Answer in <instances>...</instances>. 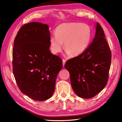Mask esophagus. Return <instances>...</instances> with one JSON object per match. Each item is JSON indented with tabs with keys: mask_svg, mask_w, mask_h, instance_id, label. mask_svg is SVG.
Masks as SVG:
<instances>
[{
	"mask_svg": "<svg viewBox=\"0 0 122 122\" xmlns=\"http://www.w3.org/2000/svg\"><path fill=\"white\" fill-rule=\"evenodd\" d=\"M62 62H63V66H64V65H65V63L66 62V61L63 59V60H62Z\"/></svg>",
	"mask_w": 122,
	"mask_h": 122,
	"instance_id": "1",
	"label": "esophagus"
}]
</instances>
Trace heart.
I'll return each instance as SVG.
<instances>
[{
	"label": "heart",
	"mask_w": 122,
	"mask_h": 122,
	"mask_svg": "<svg viewBox=\"0 0 122 122\" xmlns=\"http://www.w3.org/2000/svg\"><path fill=\"white\" fill-rule=\"evenodd\" d=\"M92 36L90 27L86 24L71 22L59 25L56 34L51 37L50 42L52 53L57 54L64 47L67 55L76 56L88 47Z\"/></svg>",
	"instance_id": "obj_1"
}]
</instances>
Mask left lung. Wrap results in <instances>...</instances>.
Wrapping results in <instances>:
<instances>
[{"label": "left lung", "instance_id": "obj_1", "mask_svg": "<svg viewBox=\"0 0 122 122\" xmlns=\"http://www.w3.org/2000/svg\"><path fill=\"white\" fill-rule=\"evenodd\" d=\"M111 60V51L104 30L97 23L92 43L82 54L69 59L65 64L76 95L89 99L102 91L108 82Z\"/></svg>", "mask_w": 122, "mask_h": 122}]
</instances>
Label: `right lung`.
Segmentation results:
<instances>
[{
  "instance_id": "add662e5",
  "label": "right lung",
  "mask_w": 122,
  "mask_h": 122,
  "mask_svg": "<svg viewBox=\"0 0 122 122\" xmlns=\"http://www.w3.org/2000/svg\"><path fill=\"white\" fill-rule=\"evenodd\" d=\"M46 24L33 22L21 27L13 49V72L20 91L35 101L50 99L62 68V59L50 51Z\"/></svg>"
}]
</instances>
